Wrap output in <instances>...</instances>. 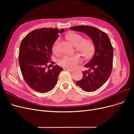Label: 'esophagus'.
I'll use <instances>...</instances> for the list:
<instances>
[{"mask_svg":"<svg viewBox=\"0 0 134 134\" xmlns=\"http://www.w3.org/2000/svg\"><path fill=\"white\" fill-rule=\"evenodd\" d=\"M66 70L67 71H70V72H74V70H71V69H68V68H66Z\"/></svg>","mask_w":134,"mask_h":134,"instance_id":"34e87169","label":"esophagus"}]
</instances>
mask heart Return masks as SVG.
<instances>
[{
	"mask_svg": "<svg viewBox=\"0 0 134 134\" xmlns=\"http://www.w3.org/2000/svg\"><path fill=\"white\" fill-rule=\"evenodd\" d=\"M68 38L70 42L76 46V50L79 53L86 57H90L94 51V44L90 39H83L82 36L76 34H71L68 35ZM52 51L55 54H58L59 52V41L57 40L52 46ZM81 62V59L79 55L72 56L65 55L59 61L60 66L68 69H75L78 66Z\"/></svg>",
	"mask_w": 134,
	"mask_h": 134,
	"instance_id": "heart-1",
	"label": "heart"
}]
</instances>
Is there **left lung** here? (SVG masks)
I'll return each instance as SVG.
<instances>
[{
  "label": "left lung",
  "instance_id": "1",
  "mask_svg": "<svg viewBox=\"0 0 134 134\" xmlns=\"http://www.w3.org/2000/svg\"><path fill=\"white\" fill-rule=\"evenodd\" d=\"M83 32L90 37L95 52L92 59L84 65L88 70L82 71L83 77L76 84L85 92H94L106 83L111 74L113 49L108 35L96 27L78 26L69 28Z\"/></svg>",
  "mask_w": 134,
  "mask_h": 134
}]
</instances>
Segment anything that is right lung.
Segmentation results:
<instances>
[{
	"mask_svg": "<svg viewBox=\"0 0 134 134\" xmlns=\"http://www.w3.org/2000/svg\"><path fill=\"white\" fill-rule=\"evenodd\" d=\"M58 28H41L31 32L21 42L19 51V64L24 79L28 86L41 93L51 91L63 69L58 65L51 69L46 66L51 60L52 48L64 32Z\"/></svg>",
	"mask_w": 134,
	"mask_h": 134,
	"instance_id": "1",
	"label": "right lung"
}]
</instances>
